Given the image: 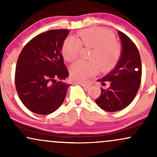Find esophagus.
Instances as JSON below:
<instances>
[{
	"label": "esophagus",
	"instance_id": "1",
	"mask_svg": "<svg viewBox=\"0 0 157 157\" xmlns=\"http://www.w3.org/2000/svg\"><path fill=\"white\" fill-rule=\"evenodd\" d=\"M78 84H80V86H82V87H86V88H88L90 86V84L89 82H78Z\"/></svg>",
	"mask_w": 157,
	"mask_h": 157
}]
</instances>
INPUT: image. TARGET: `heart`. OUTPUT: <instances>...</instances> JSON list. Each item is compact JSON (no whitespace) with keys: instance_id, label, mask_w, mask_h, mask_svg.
I'll return each mask as SVG.
<instances>
[{"instance_id":"1","label":"heart","mask_w":157,"mask_h":157,"mask_svg":"<svg viewBox=\"0 0 157 157\" xmlns=\"http://www.w3.org/2000/svg\"><path fill=\"white\" fill-rule=\"evenodd\" d=\"M82 46L92 48L90 62L77 61L70 68L71 78L75 81L86 80L98 72L113 68L120 60L122 49L115 41L112 32L100 28L84 29L78 33V37H68L63 45L62 53L68 62L77 60Z\"/></svg>"}]
</instances>
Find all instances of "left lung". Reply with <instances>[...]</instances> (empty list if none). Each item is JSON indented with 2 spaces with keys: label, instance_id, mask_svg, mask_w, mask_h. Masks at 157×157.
Instances as JSON below:
<instances>
[{
  "label": "left lung",
  "instance_id": "8db88e82",
  "mask_svg": "<svg viewBox=\"0 0 157 157\" xmlns=\"http://www.w3.org/2000/svg\"><path fill=\"white\" fill-rule=\"evenodd\" d=\"M122 53L113 69L97 81L107 89H101V94L95 100L104 111L113 112L127 107L136 97L142 77V63L136 45L127 35L119 31Z\"/></svg>",
  "mask_w": 157,
  "mask_h": 157
}]
</instances>
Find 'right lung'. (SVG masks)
Segmentation results:
<instances>
[{"mask_svg": "<svg viewBox=\"0 0 157 157\" xmlns=\"http://www.w3.org/2000/svg\"><path fill=\"white\" fill-rule=\"evenodd\" d=\"M68 33L67 29H55L40 34L20 54L16 90L23 105L32 112L49 114L64 101L71 85L61 81L68 77L61 51Z\"/></svg>", "mask_w": 157, "mask_h": 157, "instance_id": "1", "label": "right lung"}]
</instances>
